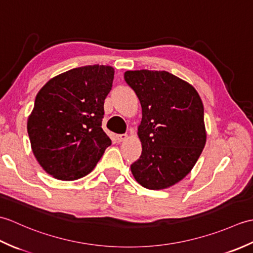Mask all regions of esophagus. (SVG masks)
<instances>
[{
	"mask_svg": "<svg viewBox=\"0 0 253 253\" xmlns=\"http://www.w3.org/2000/svg\"><path fill=\"white\" fill-rule=\"evenodd\" d=\"M116 138H117V141L118 142H123V141L127 140L128 135H127V133H122V135H117Z\"/></svg>",
	"mask_w": 253,
	"mask_h": 253,
	"instance_id": "1",
	"label": "esophagus"
}]
</instances>
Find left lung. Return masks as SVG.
<instances>
[{"label": "left lung", "instance_id": "1", "mask_svg": "<svg viewBox=\"0 0 253 253\" xmlns=\"http://www.w3.org/2000/svg\"><path fill=\"white\" fill-rule=\"evenodd\" d=\"M124 78L142 109V153L131 173L144 188L165 189L190 173L206 146L202 101L190 84L169 72L127 71Z\"/></svg>", "mask_w": 253, "mask_h": 253}]
</instances>
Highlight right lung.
<instances>
[{"label": "right lung", "mask_w": 253, "mask_h": 253, "mask_svg": "<svg viewBox=\"0 0 253 253\" xmlns=\"http://www.w3.org/2000/svg\"><path fill=\"white\" fill-rule=\"evenodd\" d=\"M113 79L112 66H83L53 77L38 92L27 130L37 161L54 178L88 175L111 146L102 118Z\"/></svg>", "instance_id": "1"}]
</instances>
